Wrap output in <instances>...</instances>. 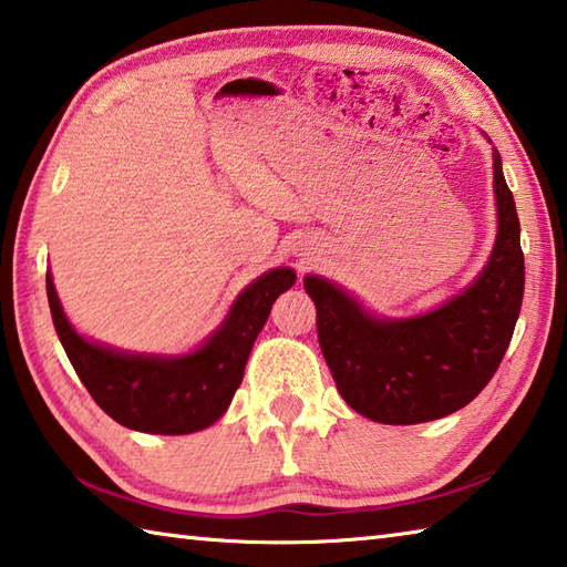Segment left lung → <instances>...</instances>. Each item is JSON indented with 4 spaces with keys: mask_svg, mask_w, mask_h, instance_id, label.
Here are the masks:
<instances>
[{
    "mask_svg": "<svg viewBox=\"0 0 567 567\" xmlns=\"http://www.w3.org/2000/svg\"><path fill=\"white\" fill-rule=\"evenodd\" d=\"M498 233L482 275L447 305L379 319L324 277L307 275L321 353L343 401L383 425H417L472 403L514 337L524 299V250L512 188L494 152Z\"/></svg>",
    "mask_w": 567,
    "mask_h": 567,
    "instance_id": "1",
    "label": "left lung"
}]
</instances>
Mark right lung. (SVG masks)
Listing matches in <instances>:
<instances>
[{
  "label": "right lung",
  "instance_id": "right-lung-1",
  "mask_svg": "<svg viewBox=\"0 0 567 567\" xmlns=\"http://www.w3.org/2000/svg\"><path fill=\"white\" fill-rule=\"evenodd\" d=\"M295 277L290 268L260 275L238 295L226 321L204 347L169 359L122 353L83 339L65 319L49 272L47 295L65 357L93 401L115 423L152 435H188L214 425L226 413L272 302L290 290Z\"/></svg>",
  "mask_w": 567,
  "mask_h": 567
}]
</instances>
